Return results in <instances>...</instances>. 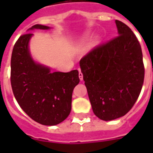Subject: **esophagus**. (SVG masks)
Returning <instances> with one entry per match:
<instances>
[{
  "label": "esophagus",
  "instance_id": "34e87169",
  "mask_svg": "<svg viewBox=\"0 0 153 153\" xmlns=\"http://www.w3.org/2000/svg\"><path fill=\"white\" fill-rule=\"evenodd\" d=\"M78 76H79L80 80L82 81V80H83V76H82V73L81 72V70H79V74H78Z\"/></svg>",
  "mask_w": 153,
  "mask_h": 153
}]
</instances>
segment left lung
Segmentation results:
<instances>
[{"mask_svg": "<svg viewBox=\"0 0 153 153\" xmlns=\"http://www.w3.org/2000/svg\"><path fill=\"white\" fill-rule=\"evenodd\" d=\"M118 36L94 48L80 60V68L94 115L111 121L128 113L144 82L142 51L131 29L116 20Z\"/></svg>", "mask_w": 153, "mask_h": 153, "instance_id": "left-lung-1", "label": "left lung"}]
</instances>
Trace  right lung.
I'll return each mask as SVG.
<instances>
[{"mask_svg": "<svg viewBox=\"0 0 153 153\" xmlns=\"http://www.w3.org/2000/svg\"><path fill=\"white\" fill-rule=\"evenodd\" d=\"M35 29L50 27L35 25ZM31 33L21 36L16 42L11 59V85L16 100L30 118L42 125L53 126L67 117L71 110L74 88L79 83L78 71L52 72L51 69L36 62L29 43Z\"/></svg>", "mask_w": 153, "mask_h": 153, "instance_id": "right-lung-1", "label": "right lung"}]
</instances>
